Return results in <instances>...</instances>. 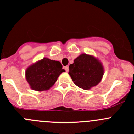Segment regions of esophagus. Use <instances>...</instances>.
Instances as JSON below:
<instances>
[{"label":"esophagus","instance_id":"34e87169","mask_svg":"<svg viewBox=\"0 0 134 134\" xmlns=\"http://www.w3.org/2000/svg\"><path fill=\"white\" fill-rule=\"evenodd\" d=\"M65 71H66V72H69V67H67V66H66V67H65Z\"/></svg>","mask_w":134,"mask_h":134}]
</instances>
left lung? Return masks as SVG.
Masks as SVG:
<instances>
[{
  "label": "left lung",
  "mask_w": 134,
  "mask_h": 134,
  "mask_svg": "<svg viewBox=\"0 0 134 134\" xmlns=\"http://www.w3.org/2000/svg\"><path fill=\"white\" fill-rule=\"evenodd\" d=\"M104 74L102 63L94 56L81 54L69 65V74L76 85L89 90L101 81Z\"/></svg>",
  "instance_id": "left-lung-1"
}]
</instances>
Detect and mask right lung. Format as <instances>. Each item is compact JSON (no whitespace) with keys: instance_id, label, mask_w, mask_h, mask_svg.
Masks as SVG:
<instances>
[{"instance_id":"1","label":"right lung","mask_w":134,"mask_h":134,"mask_svg":"<svg viewBox=\"0 0 134 134\" xmlns=\"http://www.w3.org/2000/svg\"><path fill=\"white\" fill-rule=\"evenodd\" d=\"M65 70L62 69L60 62L43 58L27 67L26 78L33 90L47 91L55 83L59 76Z\"/></svg>"}]
</instances>
